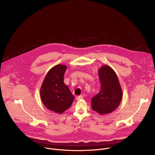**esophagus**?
<instances>
[{
  "instance_id": "34e87169",
  "label": "esophagus",
  "mask_w": 155,
  "mask_h": 155,
  "mask_svg": "<svg viewBox=\"0 0 155 155\" xmlns=\"http://www.w3.org/2000/svg\"><path fill=\"white\" fill-rule=\"evenodd\" d=\"M83 99V96H76V100L77 101H79Z\"/></svg>"
}]
</instances>
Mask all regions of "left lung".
<instances>
[{
    "mask_svg": "<svg viewBox=\"0 0 155 155\" xmlns=\"http://www.w3.org/2000/svg\"><path fill=\"white\" fill-rule=\"evenodd\" d=\"M101 82L99 93L91 99L92 109L100 115L112 113L119 106L123 92L118 77L114 69L104 65L98 71Z\"/></svg>",
    "mask_w": 155,
    "mask_h": 155,
    "instance_id": "8db88e82",
    "label": "left lung"
}]
</instances>
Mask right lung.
<instances>
[{
  "mask_svg": "<svg viewBox=\"0 0 155 155\" xmlns=\"http://www.w3.org/2000/svg\"><path fill=\"white\" fill-rule=\"evenodd\" d=\"M67 66L58 64L47 74L40 87V97L48 109L57 114H62L72 104L74 96L64 83V75Z\"/></svg>",
  "mask_w": 155,
  "mask_h": 155,
  "instance_id": "right-lung-1",
  "label": "right lung"
}]
</instances>
